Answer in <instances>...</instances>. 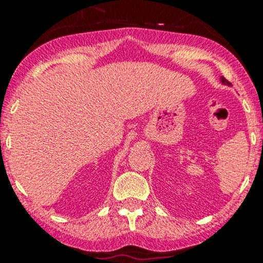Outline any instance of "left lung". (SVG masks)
I'll return each mask as SVG.
<instances>
[{"label": "left lung", "mask_w": 263, "mask_h": 263, "mask_svg": "<svg viewBox=\"0 0 263 263\" xmlns=\"http://www.w3.org/2000/svg\"><path fill=\"white\" fill-rule=\"evenodd\" d=\"M220 81H221V84H224V85H228V86H230V85H232V84H230L229 81H228V80H225L224 78H220Z\"/></svg>", "instance_id": "8db88e82"}]
</instances>
